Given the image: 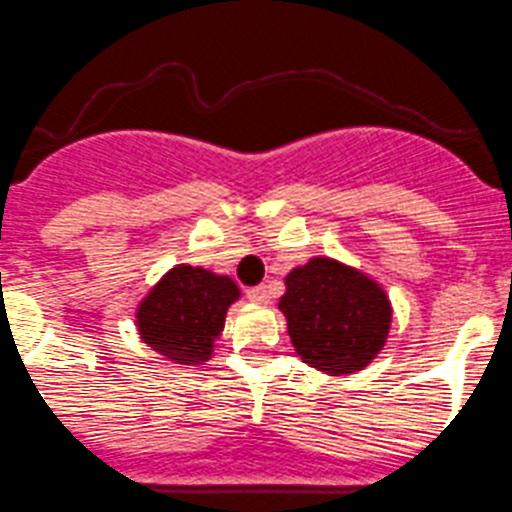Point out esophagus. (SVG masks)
Here are the masks:
<instances>
[{
  "label": "esophagus",
  "instance_id": "obj_1",
  "mask_svg": "<svg viewBox=\"0 0 512 512\" xmlns=\"http://www.w3.org/2000/svg\"><path fill=\"white\" fill-rule=\"evenodd\" d=\"M246 296L253 301V304H269L271 291H269V286L261 284V286H251V289L246 291Z\"/></svg>",
  "mask_w": 512,
  "mask_h": 512
}]
</instances>
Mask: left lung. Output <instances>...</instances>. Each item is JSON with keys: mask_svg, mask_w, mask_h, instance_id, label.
Wrapping results in <instances>:
<instances>
[{"mask_svg": "<svg viewBox=\"0 0 512 512\" xmlns=\"http://www.w3.org/2000/svg\"><path fill=\"white\" fill-rule=\"evenodd\" d=\"M279 309L296 354L326 374L367 367L387 342L392 321L387 294L332 259H311L291 271Z\"/></svg>", "mask_w": 512, "mask_h": 512, "instance_id": "8db88e82", "label": "left lung"}]
</instances>
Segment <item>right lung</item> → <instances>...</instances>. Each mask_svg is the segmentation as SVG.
Returning <instances> with one entry per match:
<instances>
[{
    "label": "right lung",
    "instance_id": "right-lung-1",
    "mask_svg": "<svg viewBox=\"0 0 512 512\" xmlns=\"http://www.w3.org/2000/svg\"><path fill=\"white\" fill-rule=\"evenodd\" d=\"M238 299L228 276L175 266L138 306V329L148 347L178 364H203Z\"/></svg>",
    "mask_w": 512,
    "mask_h": 512
}]
</instances>
